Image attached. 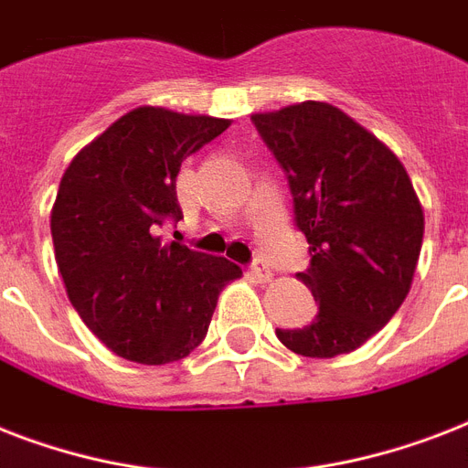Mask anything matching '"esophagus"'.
I'll list each match as a JSON object with an SVG mask.
<instances>
[{"mask_svg": "<svg viewBox=\"0 0 468 468\" xmlns=\"http://www.w3.org/2000/svg\"><path fill=\"white\" fill-rule=\"evenodd\" d=\"M250 271L255 274L257 282H270L271 279V270H270V264L264 262L262 257H257V260H252V264H250Z\"/></svg>", "mask_w": 468, "mask_h": 468, "instance_id": "34e87169", "label": "esophagus"}]
</instances>
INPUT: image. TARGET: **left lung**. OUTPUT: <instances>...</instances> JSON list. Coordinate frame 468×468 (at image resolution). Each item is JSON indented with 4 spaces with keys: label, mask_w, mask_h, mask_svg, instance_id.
Returning a JSON list of instances; mask_svg holds the SVG:
<instances>
[{
    "label": "left lung",
    "mask_w": 468,
    "mask_h": 468,
    "mask_svg": "<svg viewBox=\"0 0 468 468\" xmlns=\"http://www.w3.org/2000/svg\"><path fill=\"white\" fill-rule=\"evenodd\" d=\"M252 123L289 179L311 255L296 277L318 303L308 325L277 327V337L318 359L362 347L406 301L420 257L425 218L410 176L377 135L323 101Z\"/></svg>",
    "instance_id": "obj_1"
}]
</instances>
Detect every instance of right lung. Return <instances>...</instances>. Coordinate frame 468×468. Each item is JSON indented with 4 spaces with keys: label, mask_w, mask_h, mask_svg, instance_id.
Masks as SVG:
<instances>
[{
    "label": "right lung",
    "mask_w": 468,
    "mask_h": 468,
    "mask_svg": "<svg viewBox=\"0 0 468 468\" xmlns=\"http://www.w3.org/2000/svg\"><path fill=\"white\" fill-rule=\"evenodd\" d=\"M230 121L141 106L69 162L50 213L55 262L84 325L128 362L169 364L204 342L220 289L242 274L226 257L160 240L182 220V162Z\"/></svg>",
    "instance_id": "obj_1"
}]
</instances>
